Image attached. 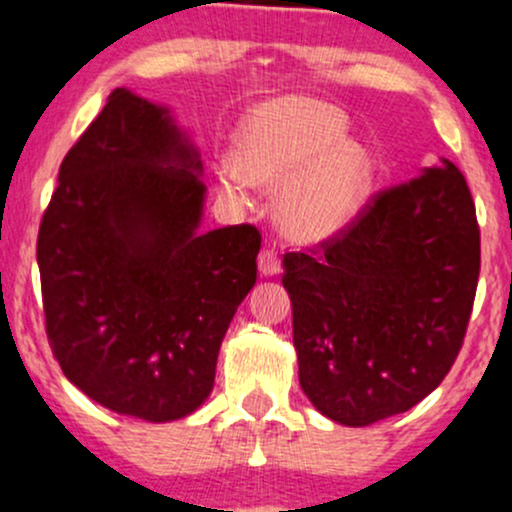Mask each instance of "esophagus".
Listing matches in <instances>:
<instances>
[{"label":"esophagus","mask_w":512,"mask_h":512,"mask_svg":"<svg viewBox=\"0 0 512 512\" xmlns=\"http://www.w3.org/2000/svg\"><path fill=\"white\" fill-rule=\"evenodd\" d=\"M258 271H261V276H276V273H280V258L276 249H263L258 254Z\"/></svg>","instance_id":"34e87169"}]
</instances>
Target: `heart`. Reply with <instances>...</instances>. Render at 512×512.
<instances>
[{"label":"heart","instance_id":"heart-1","mask_svg":"<svg viewBox=\"0 0 512 512\" xmlns=\"http://www.w3.org/2000/svg\"><path fill=\"white\" fill-rule=\"evenodd\" d=\"M229 158L234 170L219 175L224 195L241 200L246 183L283 188L278 224L300 244L342 234L364 210L376 178L371 148L349 136L346 114L312 97H280L254 109Z\"/></svg>","mask_w":512,"mask_h":512}]
</instances>
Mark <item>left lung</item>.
<instances>
[{"label":"left lung","mask_w":512,"mask_h":512,"mask_svg":"<svg viewBox=\"0 0 512 512\" xmlns=\"http://www.w3.org/2000/svg\"><path fill=\"white\" fill-rule=\"evenodd\" d=\"M300 386L317 410L366 427L410 410L452 368L476 298L481 232L444 161L388 188L334 239L283 258Z\"/></svg>","instance_id":"1"}]
</instances>
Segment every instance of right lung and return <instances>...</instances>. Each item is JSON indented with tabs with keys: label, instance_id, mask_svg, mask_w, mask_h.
<instances>
[{
	"label": "right lung",
	"instance_id": "1",
	"mask_svg": "<svg viewBox=\"0 0 512 512\" xmlns=\"http://www.w3.org/2000/svg\"><path fill=\"white\" fill-rule=\"evenodd\" d=\"M202 161L166 107L117 87L60 163L36 258L65 378L148 422L190 415L256 283L251 224L200 232Z\"/></svg>",
	"mask_w": 512,
	"mask_h": 512
}]
</instances>
